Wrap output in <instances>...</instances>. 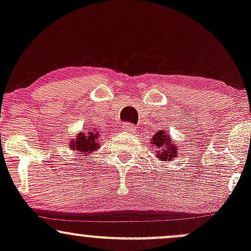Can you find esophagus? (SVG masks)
Instances as JSON below:
<instances>
[{"instance_id": "obj_1", "label": "esophagus", "mask_w": 251, "mask_h": 251, "mask_svg": "<svg viewBox=\"0 0 251 251\" xmlns=\"http://www.w3.org/2000/svg\"><path fill=\"white\" fill-rule=\"evenodd\" d=\"M122 128L123 130L128 131V133H135V131H136V126L131 125V123H125V125L122 126Z\"/></svg>"}]
</instances>
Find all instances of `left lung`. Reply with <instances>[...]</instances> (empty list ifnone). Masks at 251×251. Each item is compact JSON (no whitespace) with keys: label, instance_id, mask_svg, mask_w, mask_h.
<instances>
[{"label":"left lung","instance_id":"left-lung-1","mask_svg":"<svg viewBox=\"0 0 251 251\" xmlns=\"http://www.w3.org/2000/svg\"><path fill=\"white\" fill-rule=\"evenodd\" d=\"M151 145L154 146V155L159 161H172L178 155V146L172 141L171 135L162 129L151 139Z\"/></svg>","mask_w":251,"mask_h":251}]
</instances>
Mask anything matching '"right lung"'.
<instances>
[{"mask_svg":"<svg viewBox=\"0 0 251 251\" xmlns=\"http://www.w3.org/2000/svg\"><path fill=\"white\" fill-rule=\"evenodd\" d=\"M100 131H97V128H85V131H80L75 139L70 141L69 148L78 154L79 160H81V157L90 156L100 147Z\"/></svg>","mask_w":251,"mask_h":251,"instance_id":"obj_1","label":"right lung"}]
</instances>
